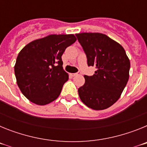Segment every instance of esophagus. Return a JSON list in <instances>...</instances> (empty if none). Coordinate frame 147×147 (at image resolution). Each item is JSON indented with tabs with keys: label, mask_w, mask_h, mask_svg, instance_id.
I'll return each mask as SVG.
<instances>
[{
	"label": "esophagus",
	"mask_w": 147,
	"mask_h": 147,
	"mask_svg": "<svg viewBox=\"0 0 147 147\" xmlns=\"http://www.w3.org/2000/svg\"><path fill=\"white\" fill-rule=\"evenodd\" d=\"M77 75H79V74H78V73H74V74H71V76H77Z\"/></svg>",
	"instance_id": "1"
}]
</instances>
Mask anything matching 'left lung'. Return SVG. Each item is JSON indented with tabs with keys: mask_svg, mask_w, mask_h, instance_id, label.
I'll return each instance as SVG.
<instances>
[{
	"mask_svg": "<svg viewBox=\"0 0 147 147\" xmlns=\"http://www.w3.org/2000/svg\"><path fill=\"white\" fill-rule=\"evenodd\" d=\"M86 54L88 66H95L93 76L85 75L78 89L82 102L90 108L105 110L120 98L128 80L130 62L121 45L101 33L76 34Z\"/></svg>",
	"mask_w": 147,
	"mask_h": 147,
	"instance_id": "8db88e82",
	"label": "left lung"
}]
</instances>
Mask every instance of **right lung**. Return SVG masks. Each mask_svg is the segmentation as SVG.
I'll return each instance as SVG.
<instances>
[{
    "instance_id": "obj_1",
    "label": "right lung",
    "mask_w": 147,
    "mask_h": 147,
    "mask_svg": "<svg viewBox=\"0 0 147 147\" xmlns=\"http://www.w3.org/2000/svg\"><path fill=\"white\" fill-rule=\"evenodd\" d=\"M76 40L74 34H51L34 40L20 51L15 74L20 91L29 101L45 105L58 98L68 80L62 56Z\"/></svg>"
}]
</instances>
